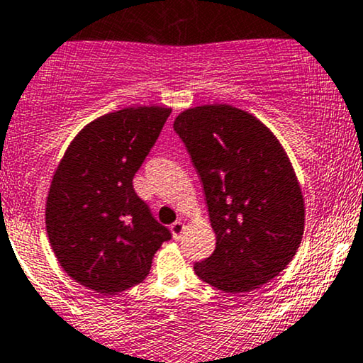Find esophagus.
Wrapping results in <instances>:
<instances>
[{"instance_id":"obj_1","label":"esophagus","mask_w":363,"mask_h":363,"mask_svg":"<svg viewBox=\"0 0 363 363\" xmlns=\"http://www.w3.org/2000/svg\"><path fill=\"white\" fill-rule=\"evenodd\" d=\"M171 233L174 240H179V238L182 236V233H184V223L176 221L174 224H171Z\"/></svg>"}]
</instances>
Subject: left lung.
Segmentation results:
<instances>
[{
    "instance_id": "8db88e82",
    "label": "left lung",
    "mask_w": 363,
    "mask_h": 363,
    "mask_svg": "<svg viewBox=\"0 0 363 363\" xmlns=\"http://www.w3.org/2000/svg\"><path fill=\"white\" fill-rule=\"evenodd\" d=\"M206 196L216 250L194 264L203 281L247 293L278 277L300 247L305 201L277 135L228 104L186 108L174 121Z\"/></svg>"
}]
</instances>
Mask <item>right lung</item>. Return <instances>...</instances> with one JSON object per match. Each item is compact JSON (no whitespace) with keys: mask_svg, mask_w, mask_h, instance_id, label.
<instances>
[{"mask_svg":"<svg viewBox=\"0 0 363 363\" xmlns=\"http://www.w3.org/2000/svg\"><path fill=\"white\" fill-rule=\"evenodd\" d=\"M171 112L142 105L95 118L53 172L45 209L50 245L68 277L100 295L144 281L155 251L171 240L132 186Z\"/></svg>","mask_w":363,"mask_h":363,"instance_id":"add662e5","label":"right lung"}]
</instances>
